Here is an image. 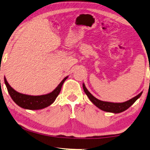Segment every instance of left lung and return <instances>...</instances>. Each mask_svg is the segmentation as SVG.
<instances>
[{
    "label": "left lung",
    "mask_w": 150,
    "mask_h": 150,
    "mask_svg": "<svg viewBox=\"0 0 150 150\" xmlns=\"http://www.w3.org/2000/svg\"><path fill=\"white\" fill-rule=\"evenodd\" d=\"M83 89H84V93L88 96L90 100L91 101L93 104L97 107L99 109H101L104 111L109 112H113V113H119V112L125 111L128 108H129L135 101H136L140 96H141L142 92L140 93L139 94H137L136 96L132 98L130 100L127 101H125L124 103H110V102H107V101H103L100 100H98L90 92L87 90V88L85 86L84 83L82 84Z\"/></svg>",
    "instance_id": "1"
}]
</instances>
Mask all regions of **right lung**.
Masks as SVG:
<instances>
[{
  "mask_svg": "<svg viewBox=\"0 0 150 150\" xmlns=\"http://www.w3.org/2000/svg\"><path fill=\"white\" fill-rule=\"evenodd\" d=\"M68 77L64 78L52 93L40 96L27 95V94L18 93L9 85L5 77H4V83L11 98L18 106L25 109L39 110L44 109L54 102L59 93H60L62 85Z\"/></svg>",
  "mask_w": 150,
  "mask_h": 150,
  "instance_id": "add662e5",
  "label": "right lung"
}]
</instances>
